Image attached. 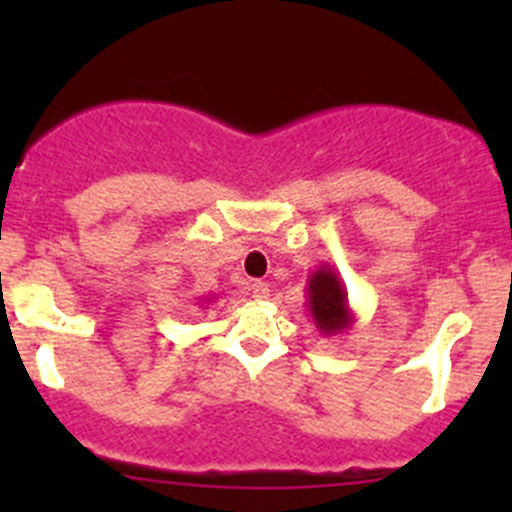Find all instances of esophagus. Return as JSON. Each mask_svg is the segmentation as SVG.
Returning a JSON list of instances; mask_svg holds the SVG:
<instances>
[{
	"mask_svg": "<svg viewBox=\"0 0 512 512\" xmlns=\"http://www.w3.org/2000/svg\"><path fill=\"white\" fill-rule=\"evenodd\" d=\"M247 294H250L252 299H267L270 287H267V282H262V280H252V282H247Z\"/></svg>",
	"mask_w": 512,
	"mask_h": 512,
	"instance_id": "1",
	"label": "esophagus"
}]
</instances>
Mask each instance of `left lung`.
I'll return each instance as SVG.
<instances>
[{
    "label": "left lung",
    "mask_w": 512,
    "mask_h": 512,
    "mask_svg": "<svg viewBox=\"0 0 512 512\" xmlns=\"http://www.w3.org/2000/svg\"><path fill=\"white\" fill-rule=\"evenodd\" d=\"M307 309L312 322L324 337H337L354 324V312L349 307L347 287L334 267L322 265L307 280Z\"/></svg>",
    "instance_id": "left-lung-1"
}]
</instances>
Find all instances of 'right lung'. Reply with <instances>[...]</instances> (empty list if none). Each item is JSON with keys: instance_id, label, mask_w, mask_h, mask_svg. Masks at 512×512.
I'll return each mask as SVG.
<instances>
[{"instance_id": "obj_1", "label": "right lung", "mask_w": 512, "mask_h": 512, "mask_svg": "<svg viewBox=\"0 0 512 512\" xmlns=\"http://www.w3.org/2000/svg\"><path fill=\"white\" fill-rule=\"evenodd\" d=\"M210 299H215V297H208V302H210Z\"/></svg>"}]
</instances>
